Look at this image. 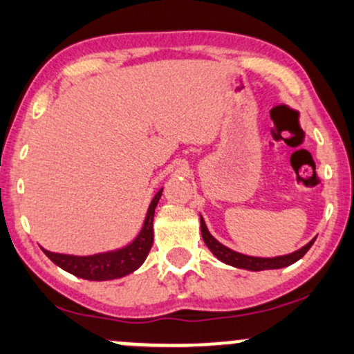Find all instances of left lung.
I'll list each match as a JSON object with an SVG mask.
<instances>
[{
    "mask_svg": "<svg viewBox=\"0 0 354 354\" xmlns=\"http://www.w3.org/2000/svg\"><path fill=\"white\" fill-rule=\"evenodd\" d=\"M201 234H203L204 243L207 245V248L214 253V257L221 259V261L225 263V265L235 266V268H243V270L248 271H265V270H279V268H286L292 263H296L301 259L304 254L308 252V248L314 245V240H310L306 247H302L297 252L283 254V257H274V258H258V257H248V254H241L239 252H234L225 245H222L221 241H217L210 235L207 230V225H205L204 218L201 217Z\"/></svg>",
    "mask_w": 354,
    "mask_h": 354,
    "instance_id": "left-lung-1",
    "label": "left lung"
}]
</instances>
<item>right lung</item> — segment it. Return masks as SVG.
<instances>
[{
	"instance_id": "1",
	"label": "right lung",
	"mask_w": 354,
	"mask_h": 354,
	"mask_svg": "<svg viewBox=\"0 0 354 354\" xmlns=\"http://www.w3.org/2000/svg\"><path fill=\"white\" fill-rule=\"evenodd\" d=\"M163 189H160L151 199L147 210V217L142 230L131 243L124 248L113 250V252L89 254V257H75V254L53 253L42 248L48 258L60 266L62 270L71 272L73 276L83 277L88 281H109L127 276L142 266L153 245V216L155 207L162 198Z\"/></svg>"
}]
</instances>
